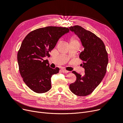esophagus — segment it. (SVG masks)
Segmentation results:
<instances>
[{
    "label": "esophagus",
    "mask_w": 123,
    "mask_h": 123,
    "mask_svg": "<svg viewBox=\"0 0 123 123\" xmlns=\"http://www.w3.org/2000/svg\"><path fill=\"white\" fill-rule=\"evenodd\" d=\"M61 71H62V72H63V73H68V72H69L68 71L66 70H65V69H61Z\"/></svg>",
    "instance_id": "esophagus-1"
}]
</instances>
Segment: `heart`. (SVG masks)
I'll use <instances>...</instances> for the list:
<instances>
[{"mask_svg":"<svg viewBox=\"0 0 123 123\" xmlns=\"http://www.w3.org/2000/svg\"><path fill=\"white\" fill-rule=\"evenodd\" d=\"M79 43V41L77 39L76 37L75 36H73L70 39V43Z\"/></svg>","mask_w":123,"mask_h":123,"instance_id":"1","label":"heart"}]
</instances>
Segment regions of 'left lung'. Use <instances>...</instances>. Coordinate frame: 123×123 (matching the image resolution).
<instances>
[{
    "label": "left lung",
    "mask_w": 123,
    "mask_h": 123,
    "mask_svg": "<svg viewBox=\"0 0 123 123\" xmlns=\"http://www.w3.org/2000/svg\"><path fill=\"white\" fill-rule=\"evenodd\" d=\"M69 28L79 36L84 48L80 58L83 62L81 65L85 73L82 76L72 71L76 80L69 88L76 95L85 96L92 93L105 76L108 63V53L102 40L94 33L78 25Z\"/></svg>",
    "instance_id": "8db88e82"
}]
</instances>
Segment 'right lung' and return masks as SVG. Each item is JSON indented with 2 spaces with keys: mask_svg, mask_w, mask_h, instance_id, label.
I'll return each instance as SVG.
<instances>
[{
  "mask_svg": "<svg viewBox=\"0 0 123 123\" xmlns=\"http://www.w3.org/2000/svg\"><path fill=\"white\" fill-rule=\"evenodd\" d=\"M69 31L68 28L49 26L31 31L23 40L17 53L18 67L25 83L32 91L43 93L50 90L51 78L59 69L50 68L43 57L50 56L58 39Z\"/></svg>",
  "mask_w": 123,
  "mask_h": 123,
  "instance_id": "1",
  "label": "right lung"
}]
</instances>
